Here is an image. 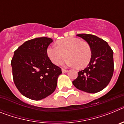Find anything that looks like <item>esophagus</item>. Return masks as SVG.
Returning <instances> with one entry per match:
<instances>
[{
    "label": "esophagus",
    "instance_id": "1",
    "mask_svg": "<svg viewBox=\"0 0 124 124\" xmlns=\"http://www.w3.org/2000/svg\"><path fill=\"white\" fill-rule=\"evenodd\" d=\"M62 72H63V73H67L68 71L67 70H65V69H64V68H62Z\"/></svg>",
    "mask_w": 124,
    "mask_h": 124
}]
</instances>
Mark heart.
Segmentation results:
<instances>
[{"label":"heart","mask_w":124,"mask_h":124,"mask_svg":"<svg viewBox=\"0 0 124 124\" xmlns=\"http://www.w3.org/2000/svg\"><path fill=\"white\" fill-rule=\"evenodd\" d=\"M47 55L53 64H59L65 59V64L76 66L83 68L89 63L92 56L90 45L85 41L73 37H68L57 41V46L50 45L47 48Z\"/></svg>","instance_id":"heart-1"}]
</instances>
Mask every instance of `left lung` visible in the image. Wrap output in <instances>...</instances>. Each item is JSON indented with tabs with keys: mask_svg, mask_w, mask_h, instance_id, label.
<instances>
[{
	"mask_svg": "<svg viewBox=\"0 0 124 124\" xmlns=\"http://www.w3.org/2000/svg\"><path fill=\"white\" fill-rule=\"evenodd\" d=\"M77 36L90 45L92 56L87 68L78 72L73 84L86 93H98L108 85L113 75V51L106 41L96 36L84 33Z\"/></svg>",
	"mask_w": 124,
	"mask_h": 124,
	"instance_id": "left-lung-1",
	"label": "left lung"
}]
</instances>
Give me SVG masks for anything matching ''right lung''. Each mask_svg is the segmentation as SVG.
Masks as SVG:
<instances>
[{"mask_svg": "<svg viewBox=\"0 0 124 124\" xmlns=\"http://www.w3.org/2000/svg\"><path fill=\"white\" fill-rule=\"evenodd\" d=\"M52 41L47 37L34 38L14 51L11 61L13 79L18 90L27 98L41 100L56 89L62 71L47 55V48Z\"/></svg>", "mask_w": 124, "mask_h": 124, "instance_id": "add662e5", "label": "right lung"}]
</instances>
